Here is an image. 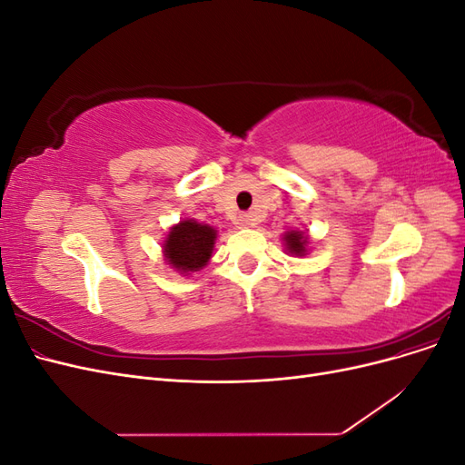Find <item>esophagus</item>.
I'll return each mask as SVG.
<instances>
[{
  "label": "esophagus",
  "mask_w": 465,
  "mask_h": 465,
  "mask_svg": "<svg viewBox=\"0 0 465 465\" xmlns=\"http://www.w3.org/2000/svg\"><path fill=\"white\" fill-rule=\"evenodd\" d=\"M238 221H241V227H254V224L260 223V217L256 213H244Z\"/></svg>",
  "instance_id": "esophagus-1"
}]
</instances>
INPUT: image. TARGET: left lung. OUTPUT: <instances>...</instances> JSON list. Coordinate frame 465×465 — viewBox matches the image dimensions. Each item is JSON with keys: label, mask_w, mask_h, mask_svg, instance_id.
Masks as SVG:
<instances>
[{"label": "left lung", "mask_w": 465, "mask_h": 465, "mask_svg": "<svg viewBox=\"0 0 465 465\" xmlns=\"http://www.w3.org/2000/svg\"><path fill=\"white\" fill-rule=\"evenodd\" d=\"M283 246H285V252L289 256H297V258H302L308 254V246H311V236H308V232L304 231H287L283 234Z\"/></svg>", "instance_id": "left-lung-1"}]
</instances>
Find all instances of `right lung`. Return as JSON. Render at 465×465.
<instances>
[{
    "mask_svg": "<svg viewBox=\"0 0 465 465\" xmlns=\"http://www.w3.org/2000/svg\"><path fill=\"white\" fill-rule=\"evenodd\" d=\"M217 229L195 219H182L163 241L164 262L180 275L200 272L213 256Z\"/></svg>",
    "mask_w": 465,
    "mask_h": 465,
    "instance_id": "add662e5",
    "label": "right lung"
}]
</instances>
